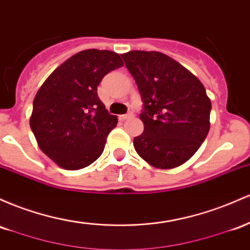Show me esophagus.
<instances>
[{"label": "esophagus", "instance_id": "1", "mask_svg": "<svg viewBox=\"0 0 250 250\" xmlns=\"http://www.w3.org/2000/svg\"><path fill=\"white\" fill-rule=\"evenodd\" d=\"M133 114L132 113H127V114H123V116L119 117L120 120H126V119H130V118H132Z\"/></svg>", "mask_w": 250, "mask_h": 250}]
</instances>
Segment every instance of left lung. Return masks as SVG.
Wrapping results in <instances>:
<instances>
[{
  "label": "left lung",
  "mask_w": 250,
  "mask_h": 250,
  "mask_svg": "<svg viewBox=\"0 0 250 250\" xmlns=\"http://www.w3.org/2000/svg\"><path fill=\"white\" fill-rule=\"evenodd\" d=\"M144 103L137 153L157 169H173L195 155L208 136L211 102L189 69L159 52L122 54Z\"/></svg>",
  "instance_id": "left-lung-1"
}]
</instances>
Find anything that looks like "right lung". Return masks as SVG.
Instances as JSON below:
<instances>
[{
	"label": "right lung",
	"instance_id": "obj_1",
	"mask_svg": "<svg viewBox=\"0 0 250 250\" xmlns=\"http://www.w3.org/2000/svg\"><path fill=\"white\" fill-rule=\"evenodd\" d=\"M123 64L111 50H83L55 68L36 93L30 128L42 152L62 169L80 170L102 156L118 119L105 108L97 87Z\"/></svg>",
	"mask_w": 250,
	"mask_h": 250
}]
</instances>
